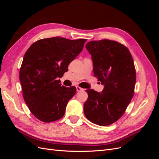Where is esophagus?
<instances>
[{"instance_id":"1","label":"esophagus","mask_w":159,"mask_h":159,"mask_svg":"<svg viewBox=\"0 0 159 159\" xmlns=\"http://www.w3.org/2000/svg\"><path fill=\"white\" fill-rule=\"evenodd\" d=\"M82 90H84L83 88L79 87V86H76V91H82Z\"/></svg>"}]
</instances>
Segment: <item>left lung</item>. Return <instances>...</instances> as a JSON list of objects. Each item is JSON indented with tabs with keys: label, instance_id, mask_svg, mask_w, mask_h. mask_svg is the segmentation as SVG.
Masks as SVG:
<instances>
[{
	"label": "left lung",
	"instance_id": "1",
	"mask_svg": "<svg viewBox=\"0 0 159 159\" xmlns=\"http://www.w3.org/2000/svg\"><path fill=\"white\" fill-rule=\"evenodd\" d=\"M85 48L91 56L94 76L104 88L102 92L86 90L85 116L100 126L109 125L122 116L133 97L134 61L129 50L116 41H90Z\"/></svg>",
	"mask_w": 159,
	"mask_h": 159
}]
</instances>
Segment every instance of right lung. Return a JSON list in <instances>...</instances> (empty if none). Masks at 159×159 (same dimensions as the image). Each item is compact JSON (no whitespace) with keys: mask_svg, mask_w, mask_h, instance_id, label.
Masks as SVG:
<instances>
[{"mask_svg":"<svg viewBox=\"0 0 159 159\" xmlns=\"http://www.w3.org/2000/svg\"><path fill=\"white\" fill-rule=\"evenodd\" d=\"M86 39L71 40L54 37L38 40L25 53L20 70L23 98L30 112L40 121L61 119L75 87L61 86L68 65L82 51Z\"/></svg>","mask_w":159,"mask_h":159,"instance_id":"right-lung-1","label":"right lung"}]
</instances>
